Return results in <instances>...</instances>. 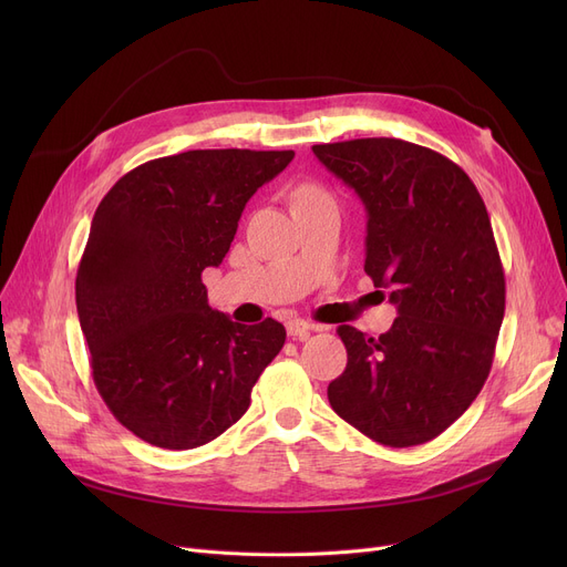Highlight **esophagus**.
Returning a JSON list of instances; mask_svg holds the SVG:
<instances>
[{"instance_id":"34e87169","label":"esophagus","mask_w":567,"mask_h":567,"mask_svg":"<svg viewBox=\"0 0 567 567\" xmlns=\"http://www.w3.org/2000/svg\"><path fill=\"white\" fill-rule=\"evenodd\" d=\"M310 331H315V326L306 319H289L287 321V333L293 340H306L310 336Z\"/></svg>"}]
</instances>
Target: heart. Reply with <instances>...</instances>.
Listing matches in <instances>:
<instances>
[{"label":"heart","instance_id":"b5f03b06","mask_svg":"<svg viewBox=\"0 0 567 567\" xmlns=\"http://www.w3.org/2000/svg\"><path fill=\"white\" fill-rule=\"evenodd\" d=\"M326 197L317 186H303L299 193H296V199H319Z\"/></svg>","mask_w":567,"mask_h":567}]
</instances>
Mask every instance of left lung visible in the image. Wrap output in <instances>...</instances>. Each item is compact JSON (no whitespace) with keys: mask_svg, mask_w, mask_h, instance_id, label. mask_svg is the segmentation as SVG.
Segmentation results:
<instances>
[{"mask_svg":"<svg viewBox=\"0 0 567 567\" xmlns=\"http://www.w3.org/2000/svg\"><path fill=\"white\" fill-rule=\"evenodd\" d=\"M312 152L365 204V274L398 306L379 338L340 326L347 368L329 402L381 445L427 443L478 398L494 361L505 278L485 202L421 144L363 137Z\"/></svg>","mask_w":567,"mask_h":567,"instance_id":"1","label":"left lung"}]
</instances>
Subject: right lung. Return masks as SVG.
I'll list each match as a JSON object with an SVG mask.
<instances>
[{"instance_id":"obj_1","label":"right lung","mask_w":567,"mask_h":567,"mask_svg":"<svg viewBox=\"0 0 567 567\" xmlns=\"http://www.w3.org/2000/svg\"><path fill=\"white\" fill-rule=\"evenodd\" d=\"M293 152L195 148L148 161L101 199L75 303L94 383L142 441L190 451L250 406L285 344V326L236 323L212 310L202 271L227 255L248 199Z\"/></svg>"}]
</instances>
